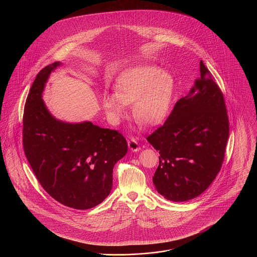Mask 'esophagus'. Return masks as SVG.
Listing matches in <instances>:
<instances>
[{
  "label": "esophagus",
  "mask_w": 257,
  "mask_h": 257,
  "mask_svg": "<svg viewBox=\"0 0 257 257\" xmlns=\"http://www.w3.org/2000/svg\"><path fill=\"white\" fill-rule=\"evenodd\" d=\"M128 147L130 148L131 151L133 152H137V151H140L141 147L139 145V142L134 139V138H131L129 141H128Z\"/></svg>",
  "instance_id": "1"
}]
</instances>
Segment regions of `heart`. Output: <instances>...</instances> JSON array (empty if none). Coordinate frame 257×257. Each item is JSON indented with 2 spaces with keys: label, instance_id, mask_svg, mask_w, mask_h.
<instances>
[{
  "label": "heart",
  "instance_id": "b5f03b06",
  "mask_svg": "<svg viewBox=\"0 0 257 257\" xmlns=\"http://www.w3.org/2000/svg\"><path fill=\"white\" fill-rule=\"evenodd\" d=\"M173 88L171 74L158 67L139 65L118 76L115 92H105L102 104L113 121L127 117V105L133 104L135 118L139 122L157 125L170 110Z\"/></svg>",
  "mask_w": 257,
  "mask_h": 257
}]
</instances>
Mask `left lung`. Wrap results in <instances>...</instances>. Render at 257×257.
I'll return each instance as SVG.
<instances>
[{
    "label": "left lung",
    "instance_id": "obj_1",
    "mask_svg": "<svg viewBox=\"0 0 257 257\" xmlns=\"http://www.w3.org/2000/svg\"><path fill=\"white\" fill-rule=\"evenodd\" d=\"M199 65L200 77L189 94L147 137L160 154L153 184L160 195L175 202L201 195L214 181L229 135L223 94L202 61Z\"/></svg>",
    "mask_w": 257,
    "mask_h": 257
}]
</instances>
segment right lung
<instances>
[{
  "mask_svg": "<svg viewBox=\"0 0 257 257\" xmlns=\"http://www.w3.org/2000/svg\"><path fill=\"white\" fill-rule=\"evenodd\" d=\"M56 61L37 74L25 104L23 147L43 189L68 207L86 210L110 195L112 170L128 145L116 130L90 121L64 122L46 108L42 92Z\"/></svg>",
  "mask_w": 257,
  "mask_h": 257,
  "instance_id": "right-lung-1",
  "label": "right lung"
}]
</instances>
